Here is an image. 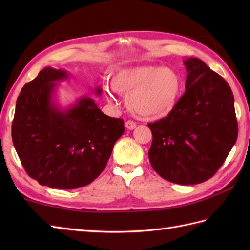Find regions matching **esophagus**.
I'll use <instances>...</instances> for the list:
<instances>
[{
  "mask_svg": "<svg viewBox=\"0 0 250 250\" xmlns=\"http://www.w3.org/2000/svg\"><path fill=\"white\" fill-rule=\"evenodd\" d=\"M125 126L128 130H133V129H135L136 128V124L134 121H132V120H128V121H125Z\"/></svg>",
  "mask_w": 250,
  "mask_h": 250,
  "instance_id": "obj_1",
  "label": "esophagus"
}]
</instances>
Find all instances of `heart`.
<instances>
[{
  "instance_id": "1",
  "label": "heart",
  "mask_w": 250,
  "mask_h": 250,
  "mask_svg": "<svg viewBox=\"0 0 250 250\" xmlns=\"http://www.w3.org/2000/svg\"><path fill=\"white\" fill-rule=\"evenodd\" d=\"M115 91L125 97L131 113L145 119H160L176 107L183 90L179 74L169 67L143 65L120 70L110 82ZM105 95L110 103L115 98L108 88Z\"/></svg>"
}]
</instances>
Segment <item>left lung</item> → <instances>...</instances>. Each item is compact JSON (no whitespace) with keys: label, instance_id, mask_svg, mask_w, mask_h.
I'll return each mask as SVG.
<instances>
[{"label":"left lung","instance_id":"left-lung-1","mask_svg":"<svg viewBox=\"0 0 250 250\" xmlns=\"http://www.w3.org/2000/svg\"><path fill=\"white\" fill-rule=\"evenodd\" d=\"M185 89L171 114L148 126L152 168L164 179L195 185L209 179L234 146L238 128L229 84L198 58L184 61Z\"/></svg>","mask_w":250,"mask_h":250}]
</instances>
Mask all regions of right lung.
Listing matches in <instances>:
<instances>
[{
    "instance_id": "1",
    "label": "right lung",
    "mask_w": 250,
    "mask_h": 250,
    "mask_svg": "<svg viewBox=\"0 0 250 250\" xmlns=\"http://www.w3.org/2000/svg\"><path fill=\"white\" fill-rule=\"evenodd\" d=\"M64 70L45 67L25 83L12 125L15 149L31 178L56 189L83 187L104 171L124 120L106 116L91 98L61 109L54 100ZM101 88L95 93L101 94Z\"/></svg>"
}]
</instances>
